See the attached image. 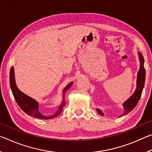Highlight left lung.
<instances>
[{"label": "left lung", "mask_w": 152, "mask_h": 152, "mask_svg": "<svg viewBox=\"0 0 152 152\" xmlns=\"http://www.w3.org/2000/svg\"><path fill=\"white\" fill-rule=\"evenodd\" d=\"M139 60L140 61V70L137 72V86L136 89L133 94L131 96L129 99L126 101L123 104V107L124 108V112L123 114L119 116V117H123L124 115L128 114L132 110L134 109L136 105L140 101L141 93H142L144 84H145V70L144 68V58L142 54L140 52H138ZM96 112L99 113L100 115L104 116L103 113L102 112L101 110L99 109H96Z\"/></svg>", "instance_id": "obj_1"}]
</instances>
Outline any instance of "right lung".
<instances>
[{"mask_svg":"<svg viewBox=\"0 0 152 152\" xmlns=\"http://www.w3.org/2000/svg\"><path fill=\"white\" fill-rule=\"evenodd\" d=\"M73 82H70L68 84L65 88H64L62 91V101L58 107V110L57 112H56L53 115L51 116H44L42 113L39 111V102L35 101L34 99L27 96L23 92H21L18 88L16 84V81H15V71L13 66L11 67V70H10V86H11V89L13 94L14 98L16 101L17 103L19 105V107L23 111L27 113L28 115L30 116L37 118V119H53L56 117H57L61 113L63 110L64 107L66 104L65 101V94L66 91H68L69 88L72 85Z\"/></svg>","mask_w":152,"mask_h":152,"instance_id":"add662e5","label":"right lung"}]
</instances>
